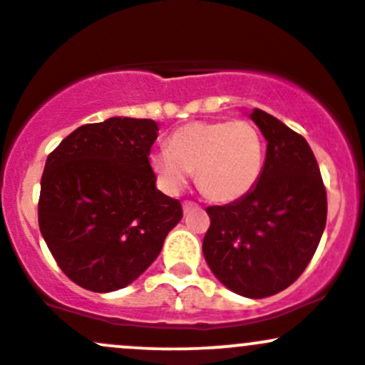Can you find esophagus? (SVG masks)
I'll return each instance as SVG.
<instances>
[{
  "instance_id": "esophagus-1",
  "label": "esophagus",
  "mask_w": 365,
  "mask_h": 365,
  "mask_svg": "<svg viewBox=\"0 0 365 365\" xmlns=\"http://www.w3.org/2000/svg\"><path fill=\"white\" fill-rule=\"evenodd\" d=\"M195 209H198L197 203H193V202H182V210H184V214L191 212V210H195Z\"/></svg>"
}]
</instances>
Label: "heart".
I'll list each match as a JSON object with an SVG mask.
<instances>
[{"label":"heart","mask_w":365,"mask_h":365,"mask_svg":"<svg viewBox=\"0 0 365 365\" xmlns=\"http://www.w3.org/2000/svg\"><path fill=\"white\" fill-rule=\"evenodd\" d=\"M150 167L160 187L178 195L195 170L200 190L214 202H235L259 181L264 144L247 120L191 121L168 139V150L150 153Z\"/></svg>","instance_id":"b5f03b06"}]
</instances>
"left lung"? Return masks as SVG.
<instances>
[{
	"label": "left lung",
	"instance_id": "8db88e82",
	"mask_svg": "<svg viewBox=\"0 0 365 365\" xmlns=\"http://www.w3.org/2000/svg\"><path fill=\"white\" fill-rule=\"evenodd\" d=\"M266 139L259 181L228 205L207 207L203 256L230 291L250 299L287 289L312 261L327 219L320 168L304 137L275 116L252 109Z\"/></svg>",
	"mask_w": 365,
	"mask_h": 365
}]
</instances>
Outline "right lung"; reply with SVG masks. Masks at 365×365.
I'll list each match as a JSON object with an SVG mask.
<instances>
[{"instance_id": "obj_1", "label": "right lung", "mask_w": 365, "mask_h": 365, "mask_svg": "<svg viewBox=\"0 0 365 365\" xmlns=\"http://www.w3.org/2000/svg\"><path fill=\"white\" fill-rule=\"evenodd\" d=\"M158 123L113 116L81 125L48 155L40 231L58 268L92 292H113L158 257L182 207L156 187L150 167Z\"/></svg>"}]
</instances>
